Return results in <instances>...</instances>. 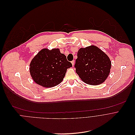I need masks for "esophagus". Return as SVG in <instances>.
<instances>
[{
    "instance_id": "34e87169",
    "label": "esophagus",
    "mask_w": 135,
    "mask_h": 135,
    "mask_svg": "<svg viewBox=\"0 0 135 135\" xmlns=\"http://www.w3.org/2000/svg\"><path fill=\"white\" fill-rule=\"evenodd\" d=\"M71 63H72V65L73 66V65H74V61H72L71 62Z\"/></svg>"
}]
</instances>
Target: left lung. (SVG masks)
I'll use <instances>...</instances> for the list:
<instances>
[{
  "mask_svg": "<svg viewBox=\"0 0 135 135\" xmlns=\"http://www.w3.org/2000/svg\"><path fill=\"white\" fill-rule=\"evenodd\" d=\"M74 67L83 81L91 85L102 84L108 76L111 62L102 50L95 46L81 48L77 53Z\"/></svg>",
  "mask_w": 135,
  "mask_h": 135,
  "instance_id": "obj_1",
  "label": "left lung"
}]
</instances>
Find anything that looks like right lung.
<instances>
[{
    "label": "right lung",
    "instance_id": "add662e5",
    "mask_svg": "<svg viewBox=\"0 0 135 135\" xmlns=\"http://www.w3.org/2000/svg\"><path fill=\"white\" fill-rule=\"evenodd\" d=\"M72 66L59 49L45 48L31 61L30 72L36 84L46 88L52 87L62 81L67 69Z\"/></svg>",
    "mask_w": 135,
    "mask_h": 135
}]
</instances>
